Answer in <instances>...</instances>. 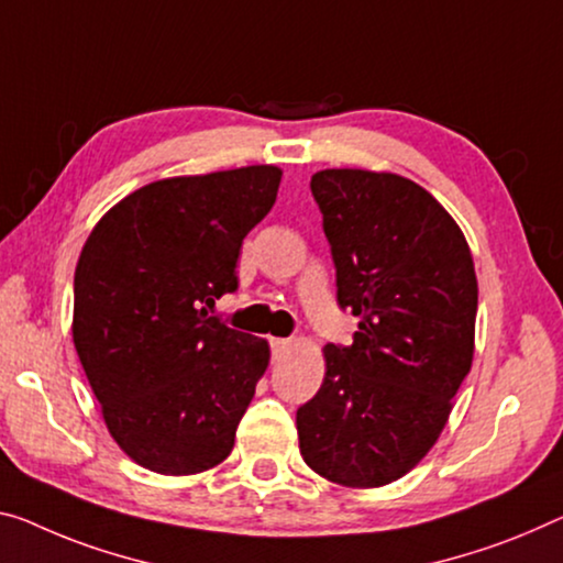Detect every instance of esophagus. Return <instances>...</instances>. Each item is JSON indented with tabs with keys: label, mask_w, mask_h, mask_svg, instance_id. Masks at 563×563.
Instances as JSON below:
<instances>
[{
	"label": "esophagus",
	"mask_w": 563,
	"mask_h": 563,
	"mask_svg": "<svg viewBox=\"0 0 563 563\" xmlns=\"http://www.w3.org/2000/svg\"><path fill=\"white\" fill-rule=\"evenodd\" d=\"M291 347H294L291 336H274V340H272L274 357H282V354H287Z\"/></svg>",
	"instance_id": "1"
}]
</instances>
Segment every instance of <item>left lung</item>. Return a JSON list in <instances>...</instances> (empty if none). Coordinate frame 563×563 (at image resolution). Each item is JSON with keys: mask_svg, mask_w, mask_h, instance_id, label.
<instances>
[{"mask_svg": "<svg viewBox=\"0 0 563 563\" xmlns=\"http://www.w3.org/2000/svg\"><path fill=\"white\" fill-rule=\"evenodd\" d=\"M309 188L336 305L360 324L350 347H324V383L297 410L299 451L340 486H387L435 445L471 369L473 256L451 213L395 173L330 168Z\"/></svg>", "mask_w": 563, "mask_h": 563, "instance_id": "obj_1", "label": "left lung"}]
</instances>
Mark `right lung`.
I'll return each instance as SVG.
<instances>
[{"mask_svg":"<svg viewBox=\"0 0 563 563\" xmlns=\"http://www.w3.org/2000/svg\"><path fill=\"white\" fill-rule=\"evenodd\" d=\"M282 170L155 180L102 216L75 269L73 340L115 443L143 468L219 465L269 365V344L206 307L236 291L246 233Z\"/></svg>","mask_w":563,"mask_h":563,"instance_id":"add662e5","label":"right lung"}]
</instances>
